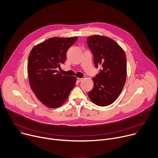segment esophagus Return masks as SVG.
<instances>
[{
  "label": "esophagus",
  "instance_id": "esophagus-1",
  "mask_svg": "<svg viewBox=\"0 0 158 158\" xmlns=\"http://www.w3.org/2000/svg\"><path fill=\"white\" fill-rule=\"evenodd\" d=\"M82 78H79V77H78V78H77V80L79 81V82H81V81H82Z\"/></svg>",
  "mask_w": 158,
  "mask_h": 158
}]
</instances>
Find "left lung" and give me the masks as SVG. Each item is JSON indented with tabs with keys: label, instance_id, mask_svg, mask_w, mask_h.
I'll return each instance as SVG.
<instances>
[{
	"label": "left lung",
	"instance_id": "left-lung-1",
	"mask_svg": "<svg viewBox=\"0 0 158 158\" xmlns=\"http://www.w3.org/2000/svg\"><path fill=\"white\" fill-rule=\"evenodd\" d=\"M87 44L93 54L95 67H100L99 73L93 78L94 87L88 96L95 105L106 106L115 101L124 86L126 55L116 41L106 36H88Z\"/></svg>",
	"mask_w": 158,
	"mask_h": 158
}]
</instances>
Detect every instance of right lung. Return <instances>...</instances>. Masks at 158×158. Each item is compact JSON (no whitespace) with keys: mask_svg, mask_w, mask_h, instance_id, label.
I'll return each mask as SVG.
<instances>
[{"mask_svg":"<svg viewBox=\"0 0 158 158\" xmlns=\"http://www.w3.org/2000/svg\"><path fill=\"white\" fill-rule=\"evenodd\" d=\"M77 37L51 38L35 46L30 53L27 74L31 88L45 106L56 108L67 100L75 86L76 77L59 73L68 49Z\"/></svg>","mask_w":158,"mask_h":158,"instance_id":"obj_1","label":"right lung"}]
</instances>
